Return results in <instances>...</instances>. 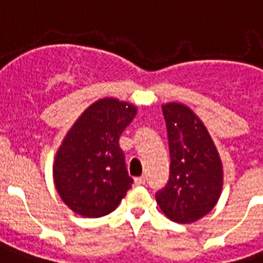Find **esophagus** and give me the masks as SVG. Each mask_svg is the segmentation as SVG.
I'll return each mask as SVG.
<instances>
[{
  "mask_svg": "<svg viewBox=\"0 0 263 263\" xmlns=\"http://www.w3.org/2000/svg\"><path fill=\"white\" fill-rule=\"evenodd\" d=\"M145 182H146V177H137V178H135V184H137V185H143V184H145Z\"/></svg>",
  "mask_w": 263,
  "mask_h": 263,
  "instance_id": "34e87169",
  "label": "esophagus"
}]
</instances>
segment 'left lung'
<instances>
[{
	"label": "left lung",
	"instance_id": "1",
	"mask_svg": "<svg viewBox=\"0 0 263 263\" xmlns=\"http://www.w3.org/2000/svg\"><path fill=\"white\" fill-rule=\"evenodd\" d=\"M166 120L170 177L156 194L161 212L170 220L186 224L215 208L223 188V164L201 118L181 103L161 106Z\"/></svg>",
	"mask_w": 263,
	"mask_h": 263
}]
</instances>
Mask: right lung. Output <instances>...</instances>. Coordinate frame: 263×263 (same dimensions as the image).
<instances>
[{
  "instance_id": "add662e5",
  "label": "right lung",
  "mask_w": 263,
  "mask_h": 263,
  "mask_svg": "<svg viewBox=\"0 0 263 263\" xmlns=\"http://www.w3.org/2000/svg\"><path fill=\"white\" fill-rule=\"evenodd\" d=\"M137 107L104 97L87 107L62 139L52 177L64 203L83 217L111 213L132 186L118 139Z\"/></svg>"
}]
</instances>
